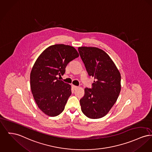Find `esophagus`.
Returning <instances> with one entry per match:
<instances>
[{
  "label": "esophagus",
  "mask_w": 152,
  "mask_h": 152,
  "mask_svg": "<svg viewBox=\"0 0 152 152\" xmlns=\"http://www.w3.org/2000/svg\"><path fill=\"white\" fill-rule=\"evenodd\" d=\"M72 87H73V88L74 90H75L76 89H77V88H78V87L77 86H74V85H73L72 86Z\"/></svg>",
  "instance_id": "1"
}]
</instances>
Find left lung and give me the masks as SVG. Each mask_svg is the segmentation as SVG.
<instances>
[{
    "mask_svg": "<svg viewBox=\"0 0 152 152\" xmlns=\"http://www.w3.org/2000/svg\"><path fill=\"white\" fill-rule=\"evenodd\" d=\"M81 58L90 76L92 88L84 89L80 100L83 113L91 119L105 116L117 100L121 90V73L104 50L96 47H79Z\"/></svg>",
    "mask_w": 152,
    "mask_h": 152,
    "instance_id": "obj_1",
    "label": "left lung"
}]
</instances>
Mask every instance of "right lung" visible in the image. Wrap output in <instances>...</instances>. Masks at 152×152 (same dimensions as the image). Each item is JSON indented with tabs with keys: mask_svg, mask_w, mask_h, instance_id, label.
Returning a JSON list of instances; mask_svg holds the SVG:
<instances>
[{
	"mask_svg": "<svg viewBox=\"0 0 152 152\" xmlns=\"http://www.w3.org/2000/svg\"><path fill=\"white\" fill-rule=\"evenodd\" d=\"M70 45L56 44L47 48L36 60L30 73V88L38 108L46 115L60 114L71 95V86L58 79L67 64L78 57Z\"/></svg>",
	"mask_w": 152,
	"mask_h": 152,
	"instance_id": "1",
	"label": "right lung"
}]
</instances>
